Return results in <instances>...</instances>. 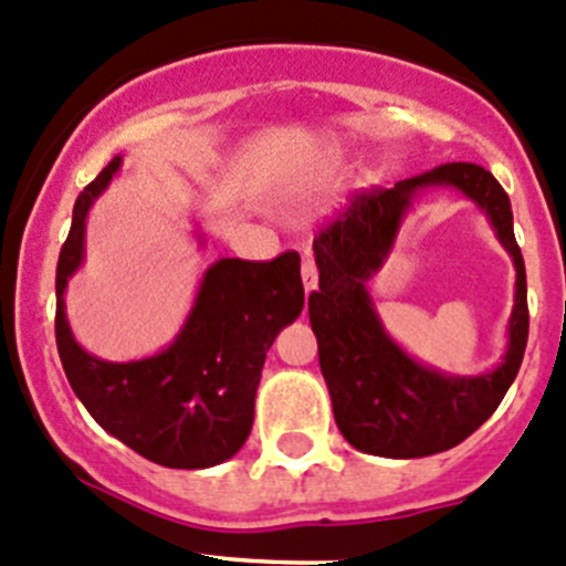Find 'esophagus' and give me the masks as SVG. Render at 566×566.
I'll list each match as a JSON object with an SVG mask.
<instances>
[{
  "mask_svg": "<svg viewBox=\"0 0 566 566\" xmlns=\"http://www.w3.org/2000/svg\"><path fill=\"white\" fill-rule=\"evenodd\" d=\"M301 276H303V287H306V293H312L314 287H317V263H314L312 254H306L301 263Z\"/></svg>",
  "mask_w": 566,
  "mask_h": 566,
  "instance_id": "obj_1",
  "label": "esophagus"
}]
</instances>
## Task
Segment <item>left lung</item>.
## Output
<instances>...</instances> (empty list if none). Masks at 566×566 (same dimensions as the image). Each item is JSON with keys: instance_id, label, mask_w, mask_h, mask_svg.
<instances>
[{"instance_id": "left-lung-1", "label": "left lung", "mask_w": 566, "mask_h": 566, "mask_svg": "<svg viewBox=\"0 0 566 566\" xmlns=\"http://www.w3.org/2000/svg\"><path fill=\"white\" fill-rule=\"evenodd\" d=\"M426 186H455L486 211L516 263V306L505 360L480 378H450L409 359L373 312L365 282L381 266L402 213ZM314 263L319 290L308 295L319 368L333 418L353 448L385 458H423L461 444L496 412L526 353V268L513 233L507 192L485 168L450 163L392 189L349 200L317 235Z\"/></svg>"}]
</instances>
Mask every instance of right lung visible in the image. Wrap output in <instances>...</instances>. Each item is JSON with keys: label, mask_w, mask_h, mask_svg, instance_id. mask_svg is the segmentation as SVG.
<instances>
[{"label": "right lung", "mask_w": 566, "mask_h": 566, "mask_svg": "<svg viewBox=\"0 0 566 566\" xmlns=\"http://www.w3.org/2000/svg\"><path fill=\"white\" fill-rule=\"evenodd\" d=\"M118 168L122 157H113L78 195L73 228L59 252V358L88 415L135 453L170 469L217 467L247 442L265 353L301 314V258L284 252L271 263L217 260L168 349L129 363L94 358L70 331L64 287L83 260L88 208Z\"/></svg>", "instance_id": "right-lung-1"}]
</instances>
